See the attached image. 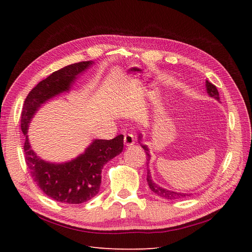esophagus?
Returning <instances> with one entry per match:
<instances>
[{"mask_svg":"<svg viewBox=\"0 0 252 252\" xmlns=\"http://www.w3.org/2000/svg\"><path fill=\"white\" fill-rule=\"evenodd\" d=\"M124 144L126 147H130L134 144V134L133 133H127L124 138Z\"/></svg>","mask_w":252,"mask_h":252,"instance_id":"1","label":"esophagus"}]
</instances>
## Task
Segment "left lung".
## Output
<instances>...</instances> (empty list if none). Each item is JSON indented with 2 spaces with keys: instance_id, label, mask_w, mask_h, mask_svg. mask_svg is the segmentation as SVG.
<instances>
[{
  "instance_id": "obj_1",
  "label": "left lung",
  "mask_w": 252,
  "mask_h": 252,
  "mask_svg": "<svg viewBox=\"0 0 252 252\" xmlns=\"http://www.w3.org/2000/svg\"><path fill=\"white\" fill-rule=\"evenodd\" d=\"M206 91H207V94L209 96L216 98L217 101H220V95H219V91L217 89V87L213 85V84H211L210 82L206 81ZM142 133L139 135V143L141 144V140H142ZM141 146L143 147V149L146 151V155H147V166L150 162V154H149V149L147 147V145H143L141 144ZM147 183L149 185V188L151 189V191H154L156 194L159 195L161 197H165V199L167 200H178V199H182V197H185V196H188L190 195L189 193H182V192H177V191H172V190H168L166 188H163L159 185H158L156 182H154V180H152L151 178V173H150V170L147 169Z\"/></svg>"
}]
</instances>
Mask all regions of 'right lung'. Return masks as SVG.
Wrapping results in <instances>:
<instances>
[{"label": "right lung", "instance_id": "obj_1", "mask_svg": "<svg viewBox=\"0 0 252 252\" xmlns=\"http://www.w3.org/2000/svg\"><path fill=\"white\" fill-rule=\"evenodd\" d=\"M94 62L68 65L51 73L30 91L21 114V129L25 135L24 155L30 174L42 191L51 199L66 204H82L98 193L103 166L120 155L124 147V135L112 140H94L85 151L65 163L47 162L30 146L28 127L43 104L61 94L69 93L73 83Z\"/></svg>", "mask_w": 252, "mask_h": 252}]
</instances>
